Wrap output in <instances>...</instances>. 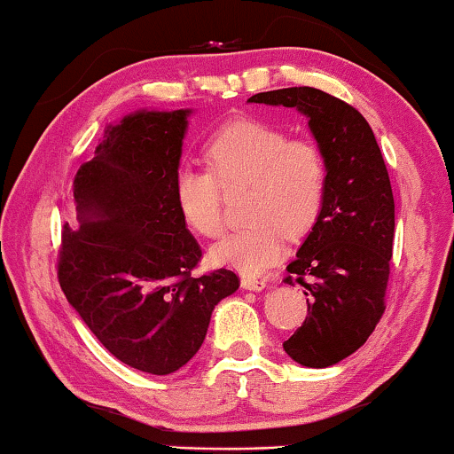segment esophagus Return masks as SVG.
<instances>
[{
	"label": "esophagus",
	"instance_id": "obj_1",
	"mask_svg": "<svg viewBox=\"0 0 454 454\" xmlns=\"http://www.w3.org/2000/svg\"><path fill=\"white\" fill-rule=\"evenodd\" d=\"M241 287L247 291H262L266 287V281L256 277H241Z\"/></svg>",
	"mask_w": 454,
	"mask_h": 454
}]
</instances>
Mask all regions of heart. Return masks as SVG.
<instances>
[{
	"label": "heart",
	"mask_w": 454,
	"mask_h": 454,
	"mask_svg": "<svg viewBox=\"0 0 454 454\" xmlns=\"http://www.w3.org/2000/svg\"><path fill=\"white\" fill-rule=\"evenodd\" d=\"M209 171L182 167L176 200L184 221L204 238L223 231L221 185L247 184L244 229L213 246V262L260 275L283 256L287 235H301L318 219L326 194V160L308 138L260 120H233L210 136ZM220 182L216 183L215 179Z\"/></svg>",
	"instance_id": "heart-1"
}]
</instances>
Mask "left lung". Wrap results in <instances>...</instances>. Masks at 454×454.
I'll list each match as a JSON object with an SVG mask.
<instances>
[{"instance_id": "obj_1", "label": "left lung", "mask_w": 454, "mask_h": 454, "mask_svg": "<svg viewBox=\"0 0 454 454\" xmlns=\"http://www.w3.org/2000/svg\"><path fill=\"white\" fill-rule=\"evenodd\" d=\"M247 103L297 109L325 154V204L285 278L314 300L283 349L306 368H328L357 351L384 314L395 239L387 165L364 115L325 90L294 86Z\"/></svg>"}]
</instances>
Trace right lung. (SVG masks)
I'll return each mask as SVG.
<instances>
[{
    "label": "right lung",
    "instance_id": "add662e5",
    "mask_svg": "<svg viewBox=\"0 0 454 454\" xmlns=\"http://www.w3.org/2000/svg\"><path fill=\"white\" fill-rule=\"evenodd\" d=\"M192 109H138L105 126L72 185L76 223L64 227L59 285L105 349L129 368L167 376L196 356L210 316L239 287L202 256L176 200Z\"/></svg>",
    "mask_w": 454,
    "mask_h": 454
}]
</instances>
